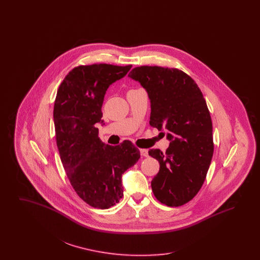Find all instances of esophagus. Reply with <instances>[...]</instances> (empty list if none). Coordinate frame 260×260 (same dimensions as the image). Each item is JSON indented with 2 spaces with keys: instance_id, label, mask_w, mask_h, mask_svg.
<instances>
[{
  "instance_id": "obj_1",
  "label": "esophagus",
  "mask_w": 260,
  "mask_h": 260,
  "mask_svg": "<svg viewBox=\"0 0 260 260\" xmlns=\"http://www.w3.org/2000/svg\"><path fill=\"white\" fill-rule=\"evenodd\" d=\"M140 155L142 157H147L148 156V150L147 149H140Z\"/></svg>"
}]
</instances>
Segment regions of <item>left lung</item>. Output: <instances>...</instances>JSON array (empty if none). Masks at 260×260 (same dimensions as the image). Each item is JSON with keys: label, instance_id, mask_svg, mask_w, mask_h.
Wrapping results in <instances>:
<instances>
[{"label": "left lung", "instance_id": "left-lung-1", "mask_svg": "<svg viewBox=\"0 0 260 260\" xmlns=\"http://www.w3.org/2000/svg\"><path fill=\"white\" fill-rule=\"evenodd\" d=\"M128 77L148 93L150 125L167 129L171 141L166 153L149 150V155L160 162V171L151 181L153 193L161 204L182 206L200 191L213 154L212 123L206 100L195 81L175 68L140 66Z\"/></svg>", "mask_w": 260, "mask_h": 260}]
</instances>
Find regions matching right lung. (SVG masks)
<instances>
[{"instance_id":"obj_1","label":"right lung","mask_w":260,"mask_h":260,"mask_svg":"<svg viewBox=\"0 0 260 260\" xmlns=\"http://www.w3.org/2000/svg\"><path fill=\"white\" fill-rule=\"evenodd\" d=\"M132 65H81L62 81L53 107L56 144L63 168L79 197L106 210L123 197L122 175L140 158L128 140L117 146L102 142L96 124L107 88L124 78Z\"/></svg>"}]
</instances>
